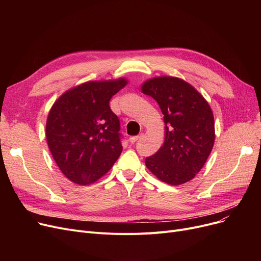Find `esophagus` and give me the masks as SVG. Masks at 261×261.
Segmentation results:
<instances>
[{"label": "esophagus", "instance_id": "obj_1", "mask_svg": "<svg viewBox=\"0 0 261 261\" xmlns=\"http://www.w3.org/2000/svg\"><path fill=\"white\" fill-rule=\"evenodd\" d=\"M143 135H136V136H131V138L129 139V142L131 143V144H134V143H136L138 142L141 138H142Z\"/></svg>", "mask_w": 261, "mask_h": 261}]
</instances>
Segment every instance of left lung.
Wrapping results in <instances>:
<instances>
[{"instance_id":"obj_1","label":"left lung","mask_w":261,"mask_h":261,"mask_svg":"<svg viewBox=\"0 0 261 261\" xmlns=\"http://www.w3.org/2000/svg\"><path fill=\"white\" fill-rule=\"evenodd\" d=\"M142 91L159 103L165 122V141L156 153L146 158L147 168L170 185L190 181L204 166L214 146L210 105L194 87L175 77L150 79Z\"/></svg>"}]
</instances>
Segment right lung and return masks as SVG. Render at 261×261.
Returning <instances> with one entry per match:
<instances>
[{
  "instance_id": "obj_1",
  "label": "right lung",
  "mask_w": 261,
  "mask_h": 261,
  "mask_svg": "<svg viewBox=\"0 0 261 261\" xmlns=\"http://www.w3.org/2000/svg\"><path fill=\"white\" fill-rule=\"evenodd\" d=\"M126 79L90 81L66 91L55 102L46 121L50 153L62 173L87 185L106 174L119 158L120 122L110 99Z\"/></svg>"
}]
</instances>
